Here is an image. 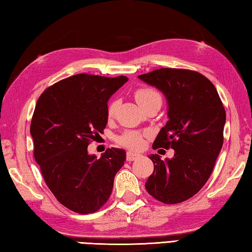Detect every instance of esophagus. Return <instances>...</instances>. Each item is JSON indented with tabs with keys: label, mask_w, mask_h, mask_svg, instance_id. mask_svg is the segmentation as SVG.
<instances>
[{
	"label": "esophagus",
	"mask_w": 252,
	"mask_h": 252,
	"mask_svg": "<svg viewBox=\"0 0 252 252\" xmlns=\"http://www.w3.org/2000/svg\"><path fill=\"white\" fill-rule=\"evenodd\" d=\"M138 156H140V154L139 153H135V152H131V151H129V152H127V155H126V159L128 161H131L133 159H136Z\"/></svg>",
	"instance_id": "34e87169"
}]
</instances>
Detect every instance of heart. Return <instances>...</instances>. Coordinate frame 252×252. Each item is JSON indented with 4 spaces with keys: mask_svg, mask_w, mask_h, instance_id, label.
Listing matches in <instances>:
<instances>
[{
    "mask_svg": "<svg viewBox=\"0 0 252 252\" xmlns=\"http://www.w3.org/2000/svg\"><path fill=\"white\" fill-rule=\"evenodd\" d=\"M135 99L140 105L141 108L145 107V105L153 102V101H160L159 94L155 91L152 87L143 86L139 87L135 91ZM116 111V102L110 103L108 108V116L113 117ZM117 142L122 144L123 147H127L130 149H139L143 143V138L140 132L128 130L123 133L122 136L117 137Z\"/></svg>",
    "mask_w": 252,
    "mask_h": 252,
    "instance_id": "1",
    "label": "heart"
}]
</instances>
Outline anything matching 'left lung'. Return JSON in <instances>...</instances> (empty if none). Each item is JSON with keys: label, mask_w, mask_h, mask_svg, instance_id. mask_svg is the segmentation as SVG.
I'll use <instances>...</instances> for the list:
<instances>
[{"label": "left lung", "mask_w": 252, "mask_h": 252, "mask_svg": "<svg viewBox=\"0 0 252 252\" xmlns=\"http://www.w3.org/2000/svg\"><path fill=\"white\" fill-rule=\"evenodd\" d=\"M164 94L167 121L153 149L171 148L172 158L151 154L154 171L145 189L165 204L191 198L210 177L223 144L225 110L216 87L198 72L158 69L138 76Z\"/></svg>", "instance_id": "8db88e82"}]
</instances>
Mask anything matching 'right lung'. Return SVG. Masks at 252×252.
Masks as SVG:
<instances>
[{
  "label": "right lung",
  "instance_id": "add662e5",
  "mask_svg": "<svg viewBox=\"0 0 252 252\" xmlns=\"http://www.w3.org/2000/svg\"><path fill=\"white\" fill-rule=\"evenodd\" d=\"M126 76L77 74L48 87L38 98L30 133L34 158L48 189L66 208L97 211L109 199L125 150L108 149L97 158L88 143L108 124V101Z\"/></svg>",
  "mask_w": 252,
  "mask_h": 252
}]
</instances>
